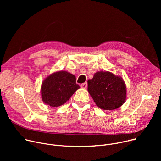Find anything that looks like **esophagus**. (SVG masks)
I'll return each mask as SVG.
<instances>
[{"mask_svg":"<svg viewBox=\"0 0 161 161\" xmlns=\"http://www.w3.org/2000/svg\"><path fill=\"white\" fill-rule=\"evenodd\" d=\"M80 86H81V88H86V86H87V83H82V84H81Z\"/></svg>","mask_w":161,"mask_h":161,"instance_id":"1","label":"esophagus"}]
</instances>
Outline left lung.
<instances>
[{
    "label": "left lung",
    "mask_w": 161,
    "mask_h": 161,
    "mask_svg": "<svg viewBox=\"0 0 161 161\" xmlns=\"http://www.w3.org/2000/svg\"><path fill=\"white\" fill-rule=\"evenodd\" d=\"M88 91L96 105L104 110L117 109L126 98L124 80L109 72H97L88 81Z\"/></svg>",
    "instance_id": "left-lung-1"
}]
</instances>
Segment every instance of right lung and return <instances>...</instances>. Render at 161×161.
I'll list each match as a JSON object with an SVG mask.
<instances>
[{
	"label": "right lung",
	"mask_w": 161,
	"mask_h": 161,
	"mask_svg": "<svg viewBox=\"0 0 161 161\" xmlns=\"http://www.w3.org/2000/svg\"><path fill=\"white\" fill-rule=\"evenodd\" d=\"M78 88L75 76L67 71L57 72L42 82V99L52 107H58L65 103Z\"/></svg>",
	"instance_id": "right-lung-1"
}]
</instances>
